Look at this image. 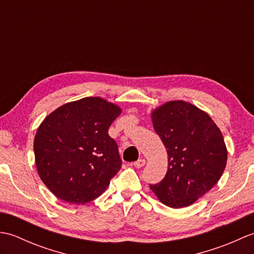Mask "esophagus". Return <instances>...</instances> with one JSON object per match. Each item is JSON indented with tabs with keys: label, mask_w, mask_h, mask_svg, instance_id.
Listing matches in <instances>:
<instances>
[{
	"label": "esophagus",
	"mask_w": 254,
	"mask_h": 254,
	"mask_svg": "<svg viewBox=\"0 0 254 254\" xmlns=\"http://www.w3.org/2000/svg\"><path fill=\"white\" fill-rule=\"evenodd\" d=\"M133 165L135 166L136 168H142V167L145 165V159L141 158V159H138V160H136V161H134Z\"/></svg>",
	"instance_id": "obj_1"
}]
</instances>
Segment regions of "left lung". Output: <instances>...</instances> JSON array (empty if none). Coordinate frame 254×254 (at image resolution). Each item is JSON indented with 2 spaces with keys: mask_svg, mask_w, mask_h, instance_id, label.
Listing matches in <instances>:
<instances>
[{
  "mask_svg": "<svg viewBox=\"0 0 254 254\" xmlns=\"http://www.w3.org/2000/svg\"><path fill=\"white\" fill-rule=\"evenodd\" d=\"M152 120L168 154V170L163 180L149 187L167 206H189L223 175L227 148L222 132L207 113L182 100L155 109Z\"/></svg>",
  "mask_w": 254,
  "mask_h": 254,
  "instance_id": "obj_1",
  "label": "left lung"
}]
</instances>
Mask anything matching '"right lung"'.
I'll list each match as a JSON object with an SVG mask.
<instances>
[{
    "label": "right lung",
    "instance_id": "1",
    "mask_svg": "<svg viewBox=\"0 0 254 254\" xmlns=\"http://www.w3.org/2000/svg\"><path fill=\"white\" fill-rule=\"evenodd\" d=\"M120 113L99 97H86L59 107L40 124L36 166L57 197L79 205L105 192L122 166L117 142L108 134Z\"/></svg>",
    "mask_w": 254,
    "mask_h": 254
}]
</instances>
